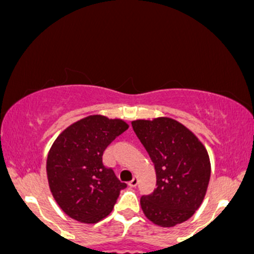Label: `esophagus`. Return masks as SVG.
I'll return each mask as SVG.
<instances>
[{"label": "esophagus", "instance_id": "obj_1", "mask_svg": "<svg viewBox=\"0 0 254 254\" xmlns=\"http://www.w3.org/2000/svg\"><path fill=\"white\" fill-rule=\"evenodd\" d=\"M137 184H138V179L135 178V177H134V178L132 179V181H129V182H128V185H129L130 188H134V187H137Z\"/></svg>", "mask_w": 254, "mask_h": 254}]
</instances>
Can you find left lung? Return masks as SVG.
Here are the masks:
<instances>
[{
    "label": "left lung",
    "mask_w": 254,
    "mask_h": 254,
    "mask_svg": "<svg viewBox=\"0 0 254 254\" xmlns=\"http://www.w3.org/2000/svg\"><path fill=\"white\" fill-rule=\"evenodd\" d=\"M132 127L156 171L157 187L141 196V209L162 228L181 224L195 213L206 195L211 177L207 150L191 130L170 117L135 120Z\"/></svg>",
    "instance_id": "left-lung-1"
}]
</instances>
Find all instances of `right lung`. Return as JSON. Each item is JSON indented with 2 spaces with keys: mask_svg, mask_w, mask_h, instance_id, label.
Here are the masks:
<instances>
[{
  "mask_svg": "<svg viewBox=\"0 0 254 254\" xmlns=\"http://www.w3.org/2000/svg\"><path fill=\"white\" fill-rule=\"evenodd\" d=\"M128 128L120 119L87 116L64 129L47 156L52 195L65 214L94 224L110 213L127 187L103 163L106 146Z\"/></svg>",
  "mask_w": 254,
  "mask_h": 254,
  "instance_id": "obj_1",
  "label": "right lung"
}]
</instances>
